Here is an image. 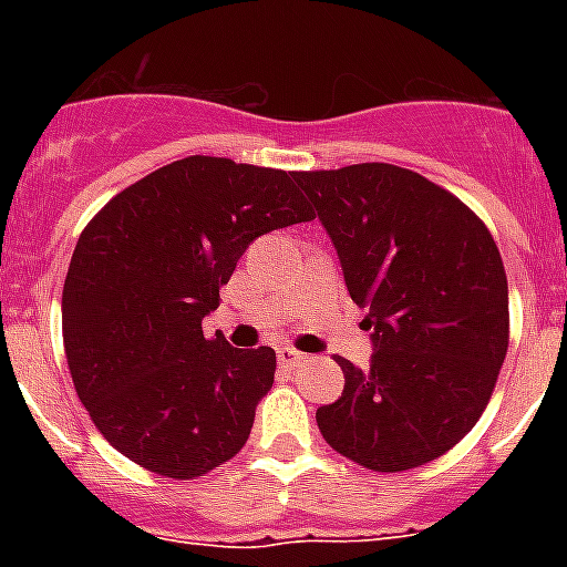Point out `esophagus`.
<instances>
[{"label": "esophagus", "instance_id": "34e87169", "mask_svg": "<svg viewBox=\"0 0 567 567\" xmlns=\"http://www.w3.org/2000/svg\"><path fill=\"white\" fill-rule=\"evenodd\" d=\"M276 355H279V362L288 364V368H293V364H300L302 359H306V355L297 353L293 347H279V350H276Z\"/></svg>", "mask_w": 567, "mask_h": 567}]
</instances>
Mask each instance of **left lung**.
<instances>
[{
  "label": "left lung",
  "mask_w": 567,
  "mask_h": 567,
  "mask_svg": "<svg viewBox=\"0 0 567 567\" xmlns=\"http://www.w3.org/2000/svg\"><path fill=\"white\" fill-rule=\"evenodd\" d=\"M368 311V371L338 359L344 394L320 405L332 450L396 474L453 450L492 400L509 350L501 249L458 196L396 164L297 173Z\"/></svg>",
  "instance_id": "1"
}]
</instances>
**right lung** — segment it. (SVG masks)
<instances>
[{
	"instance_id": "add662e5",
	"label": "right lung",
	"mask_w": 567,
	"mask_h": 567,
	"mask_svg": "<svg viewBox=\"0 0 567 567\" xmlns=\"http://www.w3.org/2000/svg\"><path fill=\"white\" fill-rule=\"evenodd\" d=\"M297 173L188 155L102 205L61 297L75 394L135 465L194 480L229 462L270 391L276 353L205 338L244 249L315 217Z\"/></svg>"
}]
</instances>
